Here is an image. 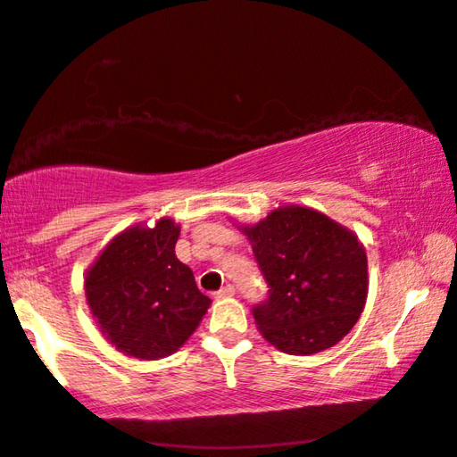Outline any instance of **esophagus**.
Returning <instances> with one entry per match:
<instances>
[{
    "label": "esophagus",
    "mask_w": 457,
    "mask_h": 457,
    "mask_svg": "<svg viewBox=\"0 0 457 457\" xmlns=\"http://www.w3.org/2000/svg\"><path fill=\"white\" fill-rule=\"evenodd\" d=\"M234 295H236V288L231 285H226L215 293V299H228V296H234Z\"/></svg>",
    "instance_id": "34e87169"
}]
</instances>
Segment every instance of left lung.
Returning a JSON list of instances; mask_svg holds the SVG:
<instances>
[{"mask_svg":"<svg viewBox=\"0 0 457 457\" xmlns=\"http://www.w3.org/2000/svg\"><path fill=\"white\" fill-rule=\"evenodd\" d=\"M237 228L270 287L254 307L266 342L291 356L342 342L368 296V258L358 236L305 205L272 209L254 226Z\"/></svg>","mask_w":457,"mask_h":457,"instance_id":"1","label":"left lung"}]
</instances>
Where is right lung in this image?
Returning a JSON list of instances; mask_svg holds the SVG:
<instances>
[{"instance_id":"1","label":"right lung","mask_w":457,"mask_h":457,"mask_svg":"<svg viewBox=\"0 0 457 457\" xmlns=\"http://www.w3.org/2000/svg\"><path fill=\"white\" fill-rule=\"evenodd\" d=\"M180 226L161 217L120 231L85 272V296L97 328L115 350L161 360L183 347L212 299L175 254Z\"/></svg>"}]
</instances>
